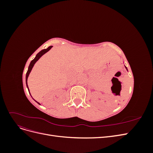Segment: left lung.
<instances>
[{
    "label": "left lung",
    "instance_id": "left-lung-1",
    "mask_svg": "<svg viewBox=\"0 0 153 153\" xmlns=\"http://www.w3.org/2000/svg\"><path fill=\"white\" fill-rule=\"evenodd\" d=\"M125 68H126V69H127V70H128V69H127V68H126V66H125Z\"/></svg>",
    "mask_w": 153,
    "mask_h": 153
}]
</instances>
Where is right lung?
<instances>
[{"instance_id":"1","label":"right lung","mask_w":153,"mask_h":153,"mask_svg":"<svg viewBox=\"0 0 153 153\" xmlns=\"http://www.w3.org/2000/svg\"><path fill=\"white\" fill-rule=\"evenodd\" d=\"M52 48V46H50V47H49L48 48H47V49H44V50H42L41 51H40V52L36 55V57L32 60V61L30 62V64H29V68H28V70H27V73H26V85H27V88H28V90H29V87H28V85H27V78H28V76H29V74H30V71H31V70H32V68H33V66H34V64L38 61L39 60V59L43 55H44L45 53H47L48 51H49L51 48ZM37 102V101H36ZM38 103V104H39L38 102H37Z\"/></svg>"}]
</instances>
